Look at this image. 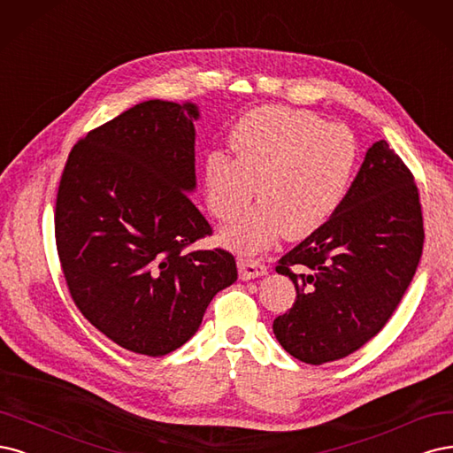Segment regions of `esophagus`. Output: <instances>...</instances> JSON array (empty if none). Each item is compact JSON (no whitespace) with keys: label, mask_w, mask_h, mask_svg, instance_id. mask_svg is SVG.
Listing matches in <instances>:
<instances>
[{"label":"esophagus","mask_w":453,"mask_h":453,"mask_svg":"<svg viewBox=\"0 0 453 453\" xmlns=\"http://www.w3.org/2000/svg\"><path fill=\"white\" fill-rule=\"evenodd\" d=\"M237 267H239L241 280H252V279H257V276H265L267 274V267L261 264L259 259L241 257L237 261Z\"/></svg>","instance_id":"esophagus-1"}]
</instances>
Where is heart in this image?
I'll use <instances>...</instances> for the list:
<instances>
[{
	"label": "heart",
	"mask_w": 453,
	"mask_h": 453,
	"mask_svg": "<svg viewBox=\"0 0 453 453\" xmlns=\"http://www.w3.org/2000/svg\"><path fill=\"white\" fill-rule=\"evenodd\" d=\"M231 149L235 157L207 156L203 180L209 211L222 222L259 194L257 205L220 233L227 248L242 254L265 250L284 231L303 239L322 227L344 201L359 157L346 126L279 105L246 112L233 127Z\"/></svg>",
	"instance_id": "heart-1"
}]
</instances>
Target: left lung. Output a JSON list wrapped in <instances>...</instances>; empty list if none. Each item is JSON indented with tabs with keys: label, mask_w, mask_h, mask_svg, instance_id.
<instances>
[{
	"label": "left lung",
	"mask_w": 453,
	"mask_h": 453,
	"mask_svg": "<svg viewBox=\"0 0 453 453\" xmlns=\"http://www.w3.org/2000/svg\"><path fill=\"white\" fill-rule=\"evenodd\" d=\"M421 248L412 173L376 141L337 212L279 261L276 273L289 276L297 299L273 322L276 341L311 365L356 352L397 309Z\"/></svg>",
	"instance_id": "1"
}]
</instances>
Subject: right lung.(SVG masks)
I'll return each mask as SVG.
<instances>
[{"instance_id": "add662e5", "label": "right lung", "mask_w": 453, "mask_h": 453, "mask_svg": "<svg viewBox=\"0 0 453 453\" xmlns=\"http://www.w3.org/2000/svg\"><path fill=\"white\" fill-rule=\"evenodd\" d=\"M192 101L149 99L73 147L56 199V246L82 316L129 352L165 356L194 337L237 280L226 250L184 252L212 229L196 192Z\"/></svg>"}]
</instances>
